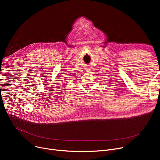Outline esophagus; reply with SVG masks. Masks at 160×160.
Here are the masks:
<instances>
[{"label": "esophagus", "mask_w": 160, "mask_h": 160, "mask_svg": "<svg viewBox=\"0 0 160 160\" xmlns=\"http://www.w3.org/2000/svg\"><path fill=\"white\" fill-rule=\"evenodd\" d=\"M89 71H91V67L89 66H86L85 67V71L86 72H89Z\"/></svg>", "instance_id": "1"}]
</instances>
